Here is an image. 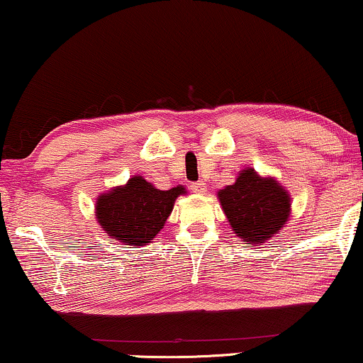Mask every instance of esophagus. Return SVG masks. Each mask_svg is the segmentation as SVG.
Here are the masks:
<instances>
[{
    "instance_id": "1",
    "label": "esophagus",
    "mask_w": 363,
    "mask_h": 363,
    "mask_svg": "<svg viewBox=\"0 0 363 363\" xmlns=\"http://www.w3.org/2000/svg\"><path fill=\"white\" fill-rule=\"evenodd\" d=\"M190 190H191L193 193H198V195H203V193L206 191V183H203V182L191 183V185H190Z\"/></svg>"
}]
</instances>
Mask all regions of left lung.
Here are the masks:
<instances>
[{
    "mask_svg": "<svg viewBox=\"0 0 363 363\" xmlns=\"http://www.w3.org/2000/svg\"><path fill=\"white\" fill-rule=\"evenodd\" d=\"M218 200L231 230L246 245L266 242L287 225L291 196L276 178L259 177L255 168H245L233 185L218 191Z\"/></svg>",
    "mask_w": 363,
    "mask_h": 363,
    "instance_id": "obj_1",
    "label": "left lung"
}]
</instances>
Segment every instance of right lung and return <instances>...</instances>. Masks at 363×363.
<instances>
[{
  "mask_svg": "<svg viewBox=\"0 0 363 363\" xmlns=\"http://www.w3.org/2000/svg\"><path fill=\"white\" fill-rule=\"evenodd\" d=\"M185 186L158 190L142 177H132L125 185L102 193L96 201V218L104 231L128 246L150 242L170 216L175 200L185 195Z\"/></svg>",
  "mask_w": 363,
  "mask_h": 363,
  "instance_id": "obj_1",
  "label": "right lung"
}]
</instances>
